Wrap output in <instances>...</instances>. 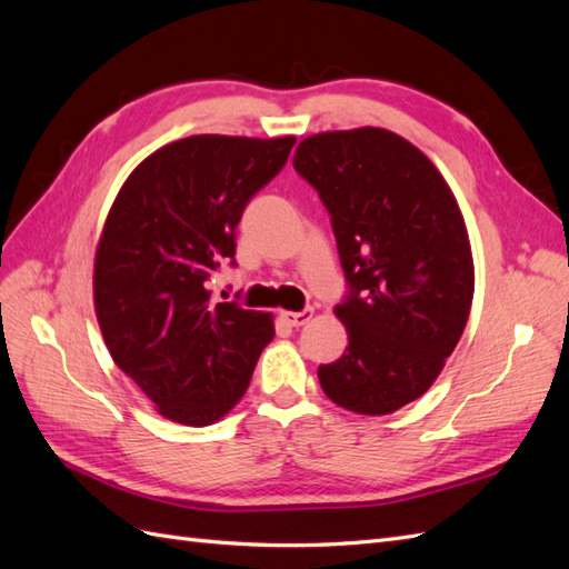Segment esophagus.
Returning a JSON list of instances; mask_svg holds the SVG:
<instances>
[{
  "label": "esophagus",
  "instance_id": "obj_1",
  "mask_svg": "<svg viewBox=\"0 0 569 569\" xmlns=\"http://www.w3.org/2000/svg\"><path fill=\"white\" fill-rule=\"evenodd\" d=\"M312 317H315V310H312V308H305V310H300V312H290V310H283V312H281V319H283V322H286L288 327H302V325H308Z\"/></svg>",
  "mask_w": 569,
  "mask_h": 569
}]
</instances>
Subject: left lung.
I'll return each mask as SVG.
<instances>
[{
	"label": "left lung",
	"instance_id": "left-lung-1",
	"mask_svg": "<svg viewBox=\"0 0 569 569\" xmlns=\"http://www.w3.org/2000/svg\"><path fill=\"white\" fill-rule=\"evenodd\" d=\"M293 166L331 213L351 286L333 308L346 353L319 366V385L346 411L395 413L430 389L471 312L459 203L423 151L380 127L302 139Z\"/></svg>",
	"mask_w": 569,
	"mask_h": 569
}]
</instances>
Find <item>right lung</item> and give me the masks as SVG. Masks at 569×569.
<instances>
[{
    "instance_id": "add662e5",
    "label": "right lung",
    "mask_w": 569,
    "mask_h": 569,
    "mask_svg": "<svg viewBox=\"0 0 569 569\" xmlns=\"http://www.w3.org/2000/svg\"><path fill=\"white\" fill-rule=\"evenodd\" d=\"M296 137L194 134L132 170L96 247L93 305L112 360L182 426H211L250 387L271 312L218 302L209 279L236 257L240 216Z\"/></svg>"
}]
</instances>
